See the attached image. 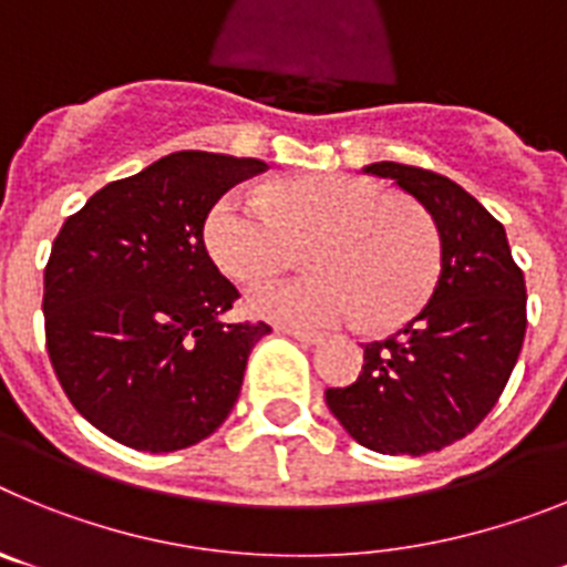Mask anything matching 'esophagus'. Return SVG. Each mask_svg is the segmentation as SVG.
I'll return each instance as SVG.
<instances>
[{"label":"esophagus","instance_id":"34e87169","mask_svg":"<svg viewBox=\"0 0 567 567\" xmlns=\"http://www.w3.org/2000/svg\"><path fill=\"white\" fill-rule=\"evenodd\" d=\"M280 332L289 334V338H295V340H300V343H309V346H315V343H320V340H323V334L309 332V329H298V327H284Z\"/></svg>","mask_w":567,"mask_h":567}]
</instances>
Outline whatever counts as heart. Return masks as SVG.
<instances>
[{"instance_id":"1","label":"heart","mask_w":567,"mask_h":567,"mask_svg":"<svg viewBox=\"0 0 567 567\" xmlns=\"http://www.w3.org/2000/svg\"><path fill=\"white\" fill-rule=\"evenodd\" d=\"M309 244L318 275L275 280L247 295L258 318L289 327L360 323L392 329L432 295L440 238L417 204L365 175H300L267 187L229 189L204 224L213 264L235 284H255Z\"/></svg>"}]
</instances>
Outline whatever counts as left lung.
I'll return each instance as SVG.
<instances>
[{"label": "left lung", "mask_w": 567, "mask_h": 567, "mask_svg": "<svg viewBox=\"0 0 567 567\" xmlns=\"http://www.w3.org/2000/svg\"><path fill=\"white\" fill-rule=\"evenodd\" d=\"M432 215L440 275L423 309L385 340L365 343L352 385L327 389L346 434L378 454L440 452L483 423L525 338V278L505 227L460 184L398 162L365 164Z\"/></svg>", "instance_id": "left-lung-1"}]
</instances>
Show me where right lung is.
I'll return each mask as SVG.
<instances>
[{"label":"right lung","instance_id":"add662e5","mask_svg":"<svg viewBox=\"0 0 567 567\" xmlns=\"http://www.w3.org/2000/svg\"><path fill=\"white\" fill-rule=\"evenodd\" d=\"M260 158L182 150L99 189L44 269V334L70 403L115 443L162 454L229 417L267 323H227L238 289L204 244L215 202Z\"/></svg>","mask_w":567,"mask_h":567}]
</instances>
